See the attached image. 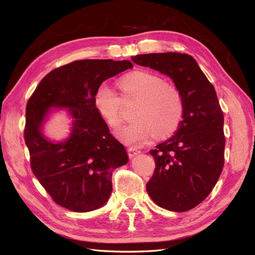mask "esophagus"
Masks as SVG:
<instances>
[{
    "instance_id": "34e87169",
    "label": "esophagus",
    "mask_w": 255,
    "mask_h": 255,
    "mask_svg": "<svg viewBox=\"0 0 255 255\" xmlns=\"http://www.w3.org/2000/svg\"><path fill=\"white\" fill-rule=\"evenodd\" d=\"M139 152H140L139 150H137L136 148H133V146H130V148H128V155L129 158L134 157V156L137 155V154L139 153Z\"/></svg>"
}]
</instances>
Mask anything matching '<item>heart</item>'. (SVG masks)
Instances as JSON below:
<instances>
[{"mask_svg":"<svg viewBox=\"0 0 255 255\" xmlns=\"http://www.w3.org/2000/svg\"><path fill=\"white\" fill-rule=\"evenodd\" d=\"M119 86L122 98L104 84L97 89L94 102L107 126L115 128L123 119V101H138L133 116L135 121L116 132L120 141L126 144H141L153 134L156 138H164L179 127L184 103L181 91L174 85L165 83L163 78L154 73L135 71L123 76Z\"/></svg>","mask_w":255,"mask_h":255,"instance_id":"1","label":"heart"}]
</instances>
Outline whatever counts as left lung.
Here are the masks:
<instances>
[{
  "instance_id": "obj_1",
  "label": "left lung",
  "mask_w": 255,
  "mask_h": 255,
  "mask_svg": "<svg viewBox=\"0 0 255 255\" xmlns=\"http://www.w3.org/2000/svg\"><path fill=\"white\" fill-rule=\"evenodd\" d=\"M132 60L170 76L182 94L183 120L177 130L150 151L155 169L146 191L166 210L189 211L211 194L225 165L223 113L217 95L188 54H140Z\"/></svg>"
}]
</instances>
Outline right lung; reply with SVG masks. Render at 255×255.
Wrapping results in <instances>:
<instances>
[{
    "label": "right lung",
    "mask_w": 255,
    "mask_h": 255,
    "mask_svg": "<svg viewBox=\"0 0 255 255\" xmlns=\"http://www.w3.org/2000/svg\"><path fill=\"white\" fill-rule=\"evenodd\" d=\"M132 67L128 60H76L45 75L28 99L24 140L30 168L58 205L84 213L109 200L113 170L128 157L96 110L94 98L104 81ZM51 107L68 108L73 116V133L64 143H52L41 134Z\"/></svg>",
    "instance_id": "1"
}]
</instances>
